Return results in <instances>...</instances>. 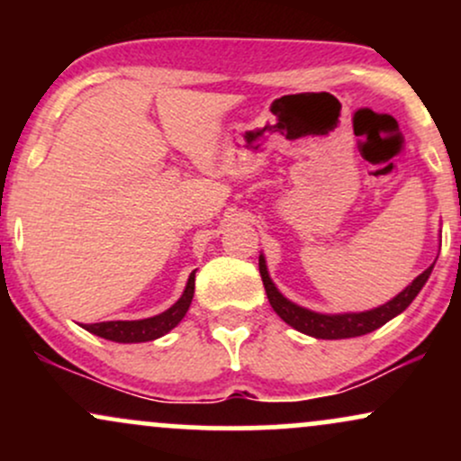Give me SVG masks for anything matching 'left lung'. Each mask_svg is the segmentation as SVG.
<instances>
[{"label": "left lung", "mask_w": 461, "mask_h": 461, "mask_svg": "<svg viewBox=\"0 0 461 461\" xmlns=\"http://www.w3.org/2000/svg\"><path fill=\"white\" fill-rule=\"evenodd\" d=\"M433 271V264L427 271H422L418 277L411 282L403 293L396 294L394 299H390L388 303L379 305V308L368 310V312H347V314H319V312H312L308 308H301V305L293 303L290 299H285L277 290V285L273 284V279L268 277L267 271V260L260 256V275L264 288H267V297L271 308L277 312L279 319L288 322L290 327L301 333H308L312 338H322V340H342V338H356L370 333L379 327L385 325L388 321H393L394 316H399L411 301L416 299V294L420 293L422 285Z\"/></svg>", "instance_id": "1"}]
</instances>
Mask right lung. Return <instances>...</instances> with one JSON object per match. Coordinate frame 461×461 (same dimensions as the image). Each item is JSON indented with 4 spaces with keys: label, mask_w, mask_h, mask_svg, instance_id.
I'll return each instance as SVG.
<instances>
[{
    "label": "right lung",
    "mask_w": 461,
    "mask_h": 461,
    "mask_svg": "<svg viewBox=\"0 0 461 461\" xmlns=\"http://www.w3.org/2000/svg\"><path fill=\"white\" fill-rule=\"evenodd\" d=\"M194 294V271L190 273L186 288H184L182 297L162 314L151 316V319L142 321H105V322H93V325H84V330L95 333V336L105 338L113 342H123V345H131V342H149L156 338L164 336L179 325V321L186 316L190 308V301Z\"/></svg>",
    "instance_id": "1"
}]
</instances>
